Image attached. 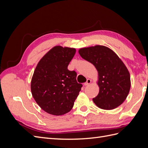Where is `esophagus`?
<instances>
[{
	"instance_id": "1",
	"label": "esophagus",
	"mask_w": 148,
	"mask_h": 148,
	"mask_svg": "<svg viewBox=\"0 0 148 148\" xmlns=\"http://www.w3.org/2000/svg\"><path fill=\"white\" fill-rule=\"evenodd\" d=\"M91 83V80L90 79H87L86 82H85L84 84V86H88V85H89Z\"/></svg>"
}]
</instances>
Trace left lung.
<instances>
[{"label": "left lung", "mask_w": 148, "mask_h": 148, "mask_svg": "<svg viewBox=\"0 0 148 148\" xmlns=\"http://www.w3.org/2000/svg\"><path fill=\"white\" fill-rule=\"evenodd\" d=\"M78 52L97 70L99 92L93 102L102 109L117 108L126 99L130 89V75L126 66L112 50L104 46L82 48Z\"/></svg>", "instance_id": "1"}]
</instances>
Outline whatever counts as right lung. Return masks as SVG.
I'll use <instances>...</instances> for the list:
<instances>
[{"instance_id": "right-lung-1", "label": "right lung", "mask_w": 148, "mask_h": 148, "mask_svg": "<svg viewBox=\"0 0 148 148\" xmlns=\"http://www.w3.org/2000/svg\"><path fill=\"white\" fill-rule=\"evenodd\" d=\"M75 48L57 46L40 60L31 79V90L35 101L48 114L62 115L73 108L82 84L78 83L75 71L68 65Z\"/></svg>"}]
</instances>
